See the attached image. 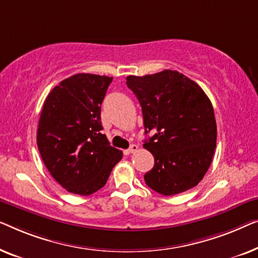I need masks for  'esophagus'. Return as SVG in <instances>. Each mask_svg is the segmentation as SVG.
Returning a JSON list of instances; mask_svg holds the SVG:
<instances>
[{
    "label": "esophagus",
    "mask_w": 258,
    "mask_h": 258,
    "mask_svg": "<svg viewBox=\"0 0 258 258\" xmlns=\"http://www.w3.org/2000/svg\"><path fill=\"white\" fill-rule=\"evenodd\" d=\"M138 148H139V147H138V145H131V146H130V148H128V153H134V152H137L138 151Z\"/></svg>",
    "instance_id": "1"
}]
</instances>
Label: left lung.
<instances>
[{"label": "left lung", "mask_w": 258, "mask_h": 258, "mask_svg": "<svg viewBox=\"0 0 258 258\" xmlns=\"http://www.w3.org/2000/svg\"><path fill=\"white\" fill-rule=\"evenodd\" d=\"M126 84L141 105L145 134L155 133L144 144L154 157L145 182L165 197L197 186L216 147V120L209 98L194 81L172 70L128 76Z\"/></svg>", "instance_id": "8db88e82"}]
</instances>
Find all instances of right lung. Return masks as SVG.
I'll return each mask as SVG.
<instances>
[{"label":"right lung","instance_id":"right-lung-1","mask_svg":"<svg viewBox=\"0 0 258 258\" xmlns=\"http://www.w3.org/2000/svg\"><path fill=\"white\" fill-rule=\"evenodd\" d=\"M112 77L78 74L55 86L43 104L37 146L61 187L86 197L106 183L122 152L101 133L100 106Z\"/></svg>","mask_w":258,"mask_h":258}]
</instances>
